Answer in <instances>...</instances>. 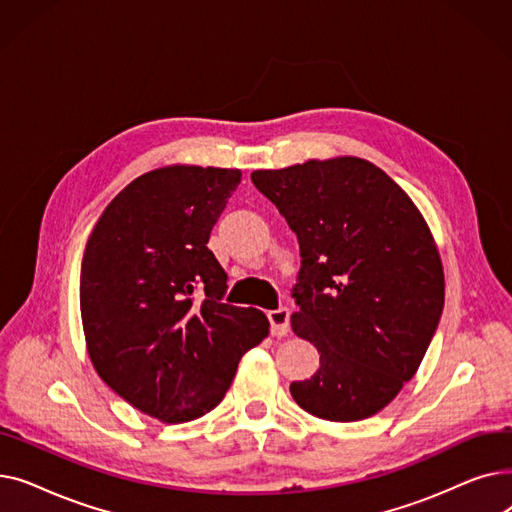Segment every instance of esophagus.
<instances>
[{
	"label": "esophagus",
	"instance_id": "esophagus-1",
	"mask_svg": "<svg viewBox=\"0 0 512 512\" xmlns=\"http://www.w3.org/2000/svg\"><path fill=\"white\" fill-rule=\"evenodd\" d=\"M267 319H270V326H272V334L282 338L288 334V328H290V309L286 307H280V309H274L267 313Z\"/></svg>",
	"mask_w": 512,
	"mask_h": 512
}]
</instances>
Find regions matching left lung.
I'll return each mask as SVG.
<instances>
[{
  "instance_id": "8db88e82",
  "label": "left lung",
  "mask_w": 512,
  "mask_h": 512,
  "mask_svg": "<svg viewBox=\"0 0 512 512\" xmlns=\"http://www.w3.org/2000/svg\"><path fill=\"white\" fill-rule=\"evenodd\" d=\"M253 184L299 238L292 332L319 369L290 394L313 417L380 413L417 373L444 309L436 240L411 197L361 157L255 170Z\"/></svg>"
}]
</instances>
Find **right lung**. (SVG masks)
I'll list each match as a JSON object with an SVG mask.
<instances>
[{
  "label": "right lung",
  "instance_id": "add662e5",
  "mask_svg": "<svg viewBox=\"0 0 512 512\" xmlns=\"http://www.w3.org/2000/svg\"><path fill=\"white\" fill-rule=\"evenodd\" d=\"M240 170L166 166L134 178L97 220L80 267V317L99 378L134 409L186 423L226 396L240 357L270 334L222 303L207 249Z\"/></svg>",
  "mask_w": 512,
  "mask_h": 512
}]
</instances>
